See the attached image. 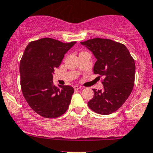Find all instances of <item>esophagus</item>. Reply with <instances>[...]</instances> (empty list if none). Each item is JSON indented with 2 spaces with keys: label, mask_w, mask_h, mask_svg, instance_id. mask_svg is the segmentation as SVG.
Masks as SVG:
<instances>
[{
  "label": "esophagus",
  "mask_w": 153,
  "mask_h": 153,
  "mask_svg": "<svg viewBox=\"0 0 153 153\" xmlns=\"http://www.w3.org/2000/svg\"><path fill=\"white\" fill-rule=\"evenodd\" d=\"M82 88V86H78V85H76L74 86V89H75V90H78V89H81Z\"/></svg>",
  "instance_id": "obj_1"
}]
</instances>
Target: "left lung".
<instances>
[{
	"label": "left lung",
	"mask_w": 153,
	"mask_h": 153,
	"mask_svg": "<svg viewBox=\"0 0 153 153\" xmlns=\"http://www.w3.org/2000/svg\"><path fill=\"white\" fill-rule=\"evenodd\" d=\"M96 58L94 73L104 77L103 90L93 89L94 96L88 106L101 115L118 110L132 92L135 82V64L124 44L110 39L92 38L81 42Z\"/></svg>",
	"instance_id": "obj_1"
}]
</instances>
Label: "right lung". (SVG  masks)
I'll use <instances>...</instances> for the list:
<instances>
[{"label": "right lung", "mask_w": 153, "mask_h": 153, "mask_svg": "<svg viewBox=\"0 0 153 153\" xmlns=\"http://www.w3.org/2000/svg\"><path fill=\"white\" fill-rule=\"evenodd\" d=\"M75 43L44 38L30 42L24 50L20 64L21 90L32 110L44 118H58L69 107L73 87L55 86L52 74Z\"/></svg>", "instance_id": "right-lung-1"}]
</instances>
